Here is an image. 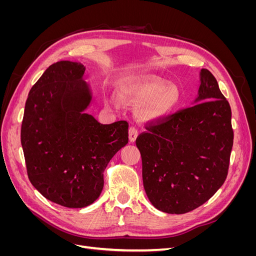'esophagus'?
<instances>
[{
	"label": "esophagus",
	"mask_w": 256,
	"mask_h": 256,
	"mask_svg": "<svg viewBox=\"0 0 256 256\" xmlns=\"http://www.w3.org/2000/svg\"><path fill=\"white\" fill-rule=\"evenodd\" d=\"M128 136H129V141L131 143H134L136 141V138L138 136V129L136 127H130L128 130Z\"/></svg>",
	"instance_id": "34e87169"
}]
</instances>
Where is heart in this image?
<instances>
[{"label": "heart", "instance_id": "b5f03b06", "mask_svg": "<svg viewBox=\"0 0 256 256\" xmlns=\"http://www.w3.org/2000/svg\"><path fill=\"white\" fill-rule=\"evenodd\" d=\"M118 95L122 99L145 102L140 113L145 118H158L171 112L180 99V92L175 84L166 83L157 78L138 81H125L118 85ZM109 104H115L114 98H106Z\"/></svg>", "mask_w": 256, "mask_h": 256}]
</instances>
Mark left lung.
Here are the masks:
<instances>
[{"label": "left lung", "mask_w": 256, "mask_h": 256, "mask_svg": "<svg viewBox=\"0 0 256 256\" xmlns=\"http://www.w3.org/2000/svg\"><path fill=\"white\" fill-rule=\"evenodd\" d=\"M200 83L194 104L147 122L136 140L147 198L164 212L180 214L203 205L228 176L230 106L207 69H200Z\"/></svg>", "instance_id": "8db88e82"}]
</instances>
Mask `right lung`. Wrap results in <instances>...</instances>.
I'll list each match as a JSON object with an SVG mask.
<instances>
[{
  "mask_svg": "<svg viewBox=\"0 0 256 256\" xmlns=\"http://www.w3.org/2000/svg\"><path fill=\"white\" fill-rule=\"evenodd\" d=\"M85 67L60 60L47 68L28 92L21 144L30 182L53 203L82 208L104 188V172L128 143V122H98L85 113L92 94Z\"/></svg>",
  "mask_w": 256,
  "mask_h": 256,
  "instance_id": "add662e5",
  "label": "right lung"
}]
</instances>
